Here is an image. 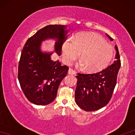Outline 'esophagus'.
Instances as JSON below:
<instances>
[{
    "mask_svg": "<svg viewBox=\"0 0 135 135\" xmlns=\"http://www.w3.org/2000/svg\"><path fill=\"white\" fill-rule=\"evenodd\" d=\"M68 74H70V75H75V72L73 69H71V68H70V69L68 70Z\"/></svg>",
    "mask_w": 135,
    "mask_h": 135,
    "instance_id": "34e87169",
    "label": "esophagus"
}]
</instances>
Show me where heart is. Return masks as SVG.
<instances>
[{
    "instance_id": "obj_1",
    "label": "heart",
    "mask_w": 135,
    "mask_h": 135,
    "mask_svg": "<svg viewBox=\"0 0 135 135\" xmlns=\"http://www.w3.org/2000/svg\"><path fill=\"white\" fill-rule=\"evenodd\" d=\"M61 51L64 61L70 65L79 56L77 64L85 68L89 73H98L110 64L113 57V49L102 36L93 32H82L73 40L67 39L63 42Z\"/></svg>"
}]
</instances>
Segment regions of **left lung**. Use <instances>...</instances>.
Instances as JSON below:
<instances>
[{"label": "left lung", "mask_w": 135, "mask_h": 135, "mask_svg": "<svg viewBox=\"0 0 135 135\" xmlns=\"http://www.w3.org/2000/svg\"><path fill=\"white\" fill-rule=\"evenodd\" d=\"M111 41L113 39L107 34ZM115 60L113 64L99 73L78 74L75 91V102L79 107L86 111L98 110L110 102L117 84V75L121 67L118 49L115 46Z\"/></svg>", "instance_id": "left-lung-1"}]
</instances>
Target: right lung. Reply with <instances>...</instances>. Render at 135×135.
I'll use <instances>...</instances> for the list:
<instances>
[{
    "label": "right lung",
    "instance_id": "right-lung-1",
    "mask_svg": "<svg viewBox=\"0 0 135 135\" xmlns=\"http://www.w3.org/2000/svg\"><path fill=\"white\" fill-rule=\"evenodd\" d=\"M67 32L66 25H47L25 45L19 62L18 78L25 96L33 104L45 105L52 103L68 71L67 66L62 65L59 60H51L53 52L42 50V43L49 39L55 40L54 51L61 55Z\"/></svg>",
    "mask_w": 135,
    "mask_h": 135
}]
</instances>
